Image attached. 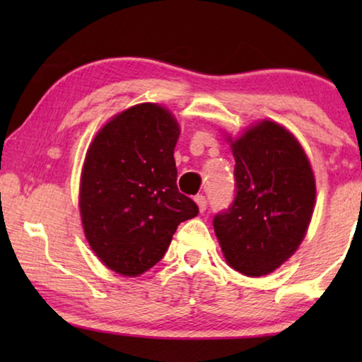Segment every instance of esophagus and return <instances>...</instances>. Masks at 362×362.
<instances>
[{
	"instance_id": "esophagus-1",
	"label": "esophagus",
	"mask_w": 362,
	"mask_h": 362,
	"mask_svg": "<svg viewBox=\"0 0 362 362\" xmlns=\"http://www.w3.org/2000/svg\"><path fill=\"white\" fill-rule=\"evenodd\" d=\"M194 201H196L197 207H199V211H201V212H204V211H206V207H207V199H206V196H202V194L196 196V197H194Z\"/></svg>"
}]
</instances>
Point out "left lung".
<instances>
[{"instance_id":"obj_1","label":"left lung","mask_w":362,"mask_h":362,"mask_svg":"<svg viewBox=\"0 0 362 362\" xmlns=\"http://www.w3.org/2000/svg\"><path fill=\"white\" fill-rule=\"evenodd\" d=\"M230 141L235 197L214 217L227 264L262 276L295 254L308 230L316 186L308 156L279 123L262 120Z\"/></svg>"}]
</instances>
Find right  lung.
Returning a JSON list of instances; mask_svg holds the SVG:
<instances>
[{"instance_id": "right-lung-1", "label": "right lung", "mask_w": 362, "mask_h": 362, "mask_svg": "<svg viewBox=\"0 0 362 362\" xmlns=\"http://www.w3.org/2000/svg\"><path fill=\"white\" fill-rule=\"evenodd\" d=\"M180 125L156 103L118 113L97 133L81 176L82 226L108 269L138 276L163 259L196 202L177 191L175 146Z\"/></svg>"}]
</instances>
